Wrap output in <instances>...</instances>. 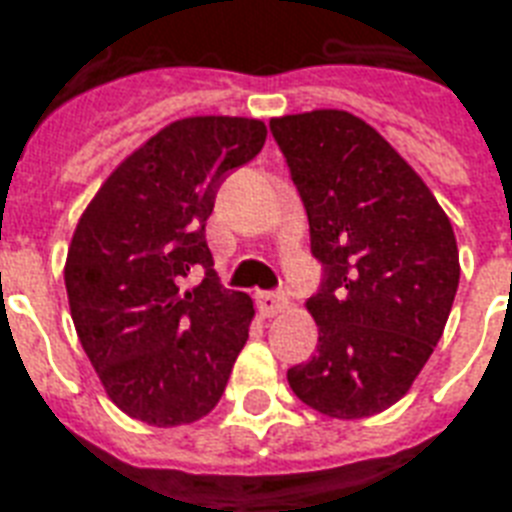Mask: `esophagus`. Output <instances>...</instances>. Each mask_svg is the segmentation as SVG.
<instances>
[{
  "mask_svg": "<svg viewBox=\"0 0 512 512\" xmlns=\"http://www.w3.org/2000/svg\"><path fill=\"white\" fill-rule=\"evenodd\" d=\"M255 300H257V308H260V313H263V316H276V313H281L289 305V300L284 292H257Z\"/></svg>",
  "mask_w": 512,
  "mask_h": 512,
  "instance_id": "1",
  "label": "esophagus"
}]
</instances>
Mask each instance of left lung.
Listing matches in <instances>:
<instances>
[{"instance_id":"obj_1","label":"left lung","mask_w":512,"mask_h":512,"mask_svg":"<svg viewBox=\"0 0 512 512\" xmlns=\"http://www.w3.org/2000/svg\"><path fill=\"white\" fill-rule=\"evenodd\" d=\"M311 225L321 287L308 300L316 356L287 372L316 412L388 409L441 340L460 284L452 223L422 177L348 111L271 119Z\"/></svg>"}]
</instances>
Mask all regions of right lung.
<instances>
[{"instance_id":"obj_1","label":"right lung","mask_w":512,"mask_h":512,"mask_svg":"<svg viewBox=\"0 0 512 512\" xmlns=\"http://www.w3.org/2000/svg\"><path fill=\"white\" fill-rule=\"evenodd\" d=\"M265 135L241 116L172 122L79 217L66 260L71 319L108 398L132 420L188 425L223 396L255 308L220 284L204 228L223 180L260 154ZM196 267L205 279L185 293Z\"/></svg>"}]
</instances>
